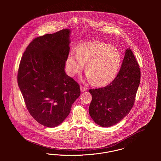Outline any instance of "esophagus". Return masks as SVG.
I'll return each mask as SVG.
<instances>
[{"label":"esophagus","mask_w":161,"mask_h":161,"mask_svg":"<svg viewBox=\"0 0 161 161\" xmlns=\"http://www.w3.org/2000/svg\"><path fill=\"white\" fill-rule=\"evenodd\" d=\"M80 90L81 92H84L86 90V88L84 87L83 86H80Z\"/></svg>","instance_id":"obj_1"}]
</instances>
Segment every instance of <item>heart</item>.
I'll use <instances>...</instances> for the list:
<instances>
[{
  "label": "heart",
  "instance_id": "heart-1",
  "mask_svg": "<svg viewBox=\"0 0 161 161\" xmlns=\"http://www.w3.org/2000/svg\"><path fill=\"white\" fill-rule=\"evenodd\" d=\"M122 55L119 50L110 44L93 41L77 46L76 54L70 51L66 60V69L70 77H75L83 69L89 81L98 86L110 83L120 68Z\"/></svg>",
  "mask_w": 161,
  "mask_h": 161
}]
</instances>
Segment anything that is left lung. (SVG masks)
I'll list each match as a JSON object with an SVG mask.
<instances>
[{"label":"left lung","instance_id":"left-lung-1","mask_svg":"<svg viewBox=\"0 0 161 161\" xmlns=\"http://www.w3.org/2000/svg\"><path fill=\"white\" fill-rule=\"evenodd\" d=\"M141 72L134 55L127 49L117 76L107 86L90 89L89 114L97 124L113 126L128 115L133 106L140 83Z\"/></svg>","mask_w":161,"mask_h":161}]
</instances>
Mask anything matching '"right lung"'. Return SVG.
<instances>
[{"mask_svg":"<svg viewBox=\"0 0 161 161\" xmlns=\"http://www.w3.org/2000/svg\"><path fill=\"white\" fill-rule=\"evenodd\" d=\"M70 34L64 29L34 39L19 64L17 83L27 109L47 127L63 122L81 93L80 85L64 71Z\"/></svg>","mask_w":161,"mask_h":161,"instance_id":"1","label":"right lung"}]
</instances>
